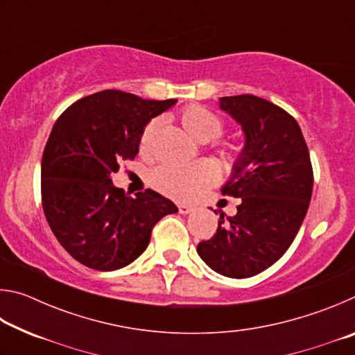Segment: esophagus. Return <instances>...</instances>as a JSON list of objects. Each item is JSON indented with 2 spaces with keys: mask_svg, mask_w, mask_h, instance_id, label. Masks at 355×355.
<instances>
[{
  "mask_svg": "<svg viewBox=\"0 0 355 355\" xmlns=\"http://www.w3.org/2000/svg\"><path fill=\"white\" fill-rule=\"evenodd\" d=\"M194 207H191V205H183V203H180L178 205V211L182 213V214H189V213H192L194 211Z\"/></svg>",
  "mask_w": 355,
  "mask_h": 355,
  "instance_id": "esophagus-1",
  "label": "esophagus"
}]
</instances>
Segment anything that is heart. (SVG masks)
<instances>
[{
    "label": "heart",
    "mask_w": 355,
    "mask_h": 355,
    "mask_svg": "<svg viewBox=\"0 0 355 355\" xmlns=\"http://www.w3.org/2000/svg\"><path fill=\"white\" fill-rule=\"evenodd\" d=\"M178 123L184 133H188L196 141L207 142L218 137L224 125L222 120L207 107L200 105H189L178 112ZM158 128V122L152 120L146 125L141 135V152H147L152 136ZM216 171L211 164L199 163L192 166L163 164L156 167L150 173V184L156 191L175 200H191L199 192L213 182Z\"/></svg>",
    "instance_id": "b5f03b06"
}]
</instances>
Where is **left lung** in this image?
Instances as JSON below:
<instances>
[{"label":"left lung","instance_id":"1","mask_svg":"<svg viewBox=\"0 0 355 355\" xmlns=\"http://www.w3.org/2000/svg\"><path fill=\"white\" fill-rule=\"evenodd\" d=\"M219 106L244 131L243 152L222 186V194L241 202L235 216L220 213L218 230L197 244V254L213 271L245 279L277 261L296 238L313 169L299 123L280 106L249 94L222 97Z\"/></svg>","mask_w":355,"mask_h":355}]
</instances>
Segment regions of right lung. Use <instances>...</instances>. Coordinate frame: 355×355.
<instances>
[{
    "instance_id": "add662e5",
    "label": "right lung",
    "mask_w": 355,
    "mask_h": 355,
    "mask_svg": "<svg viewBox=\"0 0 355 355\" xmlns=\"http://www.w3.org/2000/svg\"><path fill=\"white\" fill-rule=\"evenodd\" d=\"M175 103L107 89L56 120L42 156V205L58 241L84 266H127L147 249L156 222L178 211L158 192L133 199L111 180L122 161L136 158L144 127Z\"/></svg>"
}]
</instances>
